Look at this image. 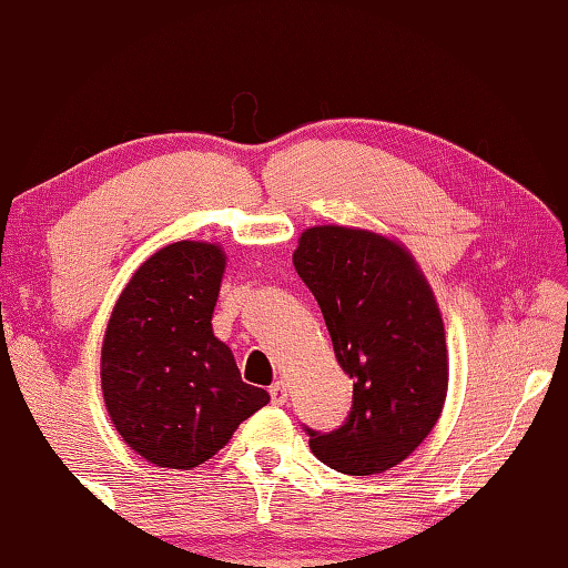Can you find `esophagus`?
I'll return each mask as SVG.
<instances>
[{
    "mask_svg": "<svg viewBox=\"0 0 568 568\" xmlns=\"http://www.w3.org/2000/svg\"><path fill=\"white\" fill-rule=\"evenodd\" d=\"M271 403H273V406H285V403H287V388H285L283 381H277L271 386Z\"/></svg>",
    "mask_w": 568,
    "mask_h": 568,
    "instance_id": "esophagus-1",
    "label": "esophagus"
}]
</instances>
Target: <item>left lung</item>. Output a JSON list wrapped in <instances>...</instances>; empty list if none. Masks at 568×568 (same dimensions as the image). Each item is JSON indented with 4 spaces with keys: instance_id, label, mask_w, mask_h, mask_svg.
Wrapping results in <instances>:
<instances>
[{
    "instance_id": "8db88e82",
    "label": "left lung",
    "mask_w": 568,
    "mask_h": 568,
    "mask_svg": "<svg viewBox=\"0 0 568 568\" xmlns=\"http://www.w3.org/2000/svg\"><path fill=\"white\" fill-rule=\"evenodd\" d=\"M293 265L353 378L338 428L303 426L311 450L341 474H383L420 446L444 410L448 358L434 293L406 250L368 230H305Z\"/></svg>"
}]
</instances>
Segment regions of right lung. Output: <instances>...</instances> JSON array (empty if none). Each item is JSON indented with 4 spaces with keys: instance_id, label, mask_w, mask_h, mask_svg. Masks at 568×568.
I'll use <instances>...</instances> for the list:
<instances>
[{
    "instance_id": "1",
    "label": "right lung",
    "mask_w": 568,
    "mask_h": 568,
    "mask_svg": "<svg viewBox=\"0 0 568 568\" xmlns=\"http://www.w3.org/2000/svg\"><path fill=\"white\" fill-rule=\"evenodd\" d=\"M225 255L172 243L140 265L102 343V396L124 444L162 468H195L271 396L240 378L213 335Z\"/></svg>"
}]
</instances>
